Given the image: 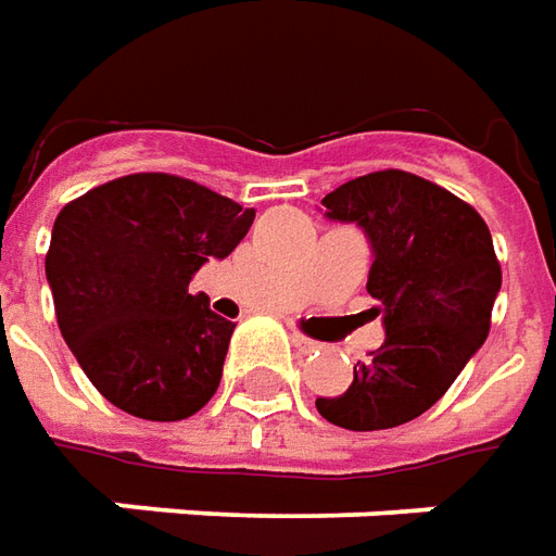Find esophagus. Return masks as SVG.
I'll use <instances>...</instances> for the list:
<instances>
[{"label":"esophagus","mask_w":556,"mask_h":556,"mask_svg":"<svg viewBox=\"0 0 556 556\" xmlns=\"http://www.w3.org/2000/svg\"><path fill=\"white\" fill-rule=\"evenodd\" d=\"M293 348L302 350V353H311V350H317L320 344H317V341H311V338H305V334L293 332Z\"/></svg>","instance_id":"34e87169"}]
</instances>
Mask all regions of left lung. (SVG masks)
<instances>
[{
  "instance_id": "1",
  "label": "left lung",
  "mask_w": 556,
  "mask_h": 556,
  "mask_svg": "<svg viewBox=\"0 0 556 556\" xmlns=\"http://www.w3.org/2000/svg\"><path fill=\"white\" fill-rule=\"evenodd\" d=\"M323 206L332 222L359 224L371 242L368 293L386 338L356 362L348 392L317 397V410L348 431L410 422L485 344L503 281L491 230L470 203L404 170L350 179Z\"/></svg>"
}]
</instances>
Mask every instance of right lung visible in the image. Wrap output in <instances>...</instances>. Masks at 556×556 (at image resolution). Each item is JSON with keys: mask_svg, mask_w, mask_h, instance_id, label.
<instances>
[{"mask_svg": "<svg viewBox=\"0 0 556 556\" xmlns=\"http://www.w3.org/2000/svg\"><path fill=\"white\" fill-rule=\"evenodd\" d=\"M251 224L254 208L170 173L122 176L59 212L45 260L59 332L110 404L149 422L206 407L236 323L188 285Z\"/></svg>", "mask_w": 556, "mask_h": 556, "instance_id": "right-lung-1", "label": "right lung"}]
</instances>
